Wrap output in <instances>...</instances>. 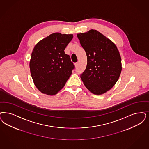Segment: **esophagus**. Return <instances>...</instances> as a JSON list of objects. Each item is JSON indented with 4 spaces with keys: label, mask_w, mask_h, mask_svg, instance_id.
<instances>
[{
    "label": "esophagus",
    "mask_w": 149,
    "mask_h": 149,
    "mask_svg": "<svg viewBox=\"0 0 149 149\" xmlns=\"http://www.w3.org/2000/svg\"><path fill=\"white\" fill-rule=\"evenodd\" d=\"M74 65H75V67H76V68H77V67H78V65H79L78 62H77V63H75L74 64Z\"/></svg>",
    "instance_id": "esophagus-1"
}]
</instances>
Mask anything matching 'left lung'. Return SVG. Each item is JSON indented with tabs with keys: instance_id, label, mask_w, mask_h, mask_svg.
<instances>
[{
	"instance_id": "left-lung-1",
	"label": "left lung",
	"mask_w": 149,
	"mask_h": 149,
	"mask_svg": "<svg viewBox=\"0 0 149 149\" xmlns=\"http://www.w3.org/2000/svg\"><path fill=\"white\" fill-rule=\"evenodd\" d=\"M77 36L87 56V66L80 77L91 93L103 94L114 86L121 73V57L117 47L96 30Z\"/></svg>"
}]
</instances>
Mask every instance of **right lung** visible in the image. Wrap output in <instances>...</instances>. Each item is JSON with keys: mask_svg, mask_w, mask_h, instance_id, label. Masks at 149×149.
Wrapping results in <instances>:
<instances>
[{"mask_svg": "<svg viewBox=\"0 0 149 149\" xmlns=\"http://www.w3.org/2000/svg\"><path fill=\"white\" fill-rule=\"evenodd\" d=\"M72 38V34L56 32L38 42L34 47L30 72L35 85L41 93L56 95L71 75L75 66L64 50Z\"/></svg>", "mask_w": 149, "mask_h": 149, "instance_id": "right-lung-1", "label": "right lung"}]
</instances>
